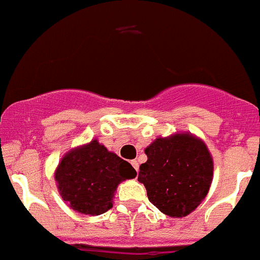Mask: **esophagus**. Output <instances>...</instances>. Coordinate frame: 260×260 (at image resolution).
Here are the masks:
<instances>
[{
  "mask_svg": "<svg viewBox=\"0 0 260 260\" xmlns=\"http://www.w3.org/2000/svg\"><path fill=\"white\" fill-rule=\"evenodd\" d=\"M132 166L134 167L135 169V171H138V169H139V164H138V160H132Z\"/></svg>",
  "mask_w": 260,
  "mask_h": 260,
  "instance_id": "1",
  "label": "esophagus"
}]
</instances>
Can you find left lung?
I'll use <instances>...</instances> for the list:
<instances>
[{
	"instance_id": "8db88e82",
	"label": "left lung",
	"mask_w": 260,
	"mask_h": 260,
	"mask_svg": "<svg viewBox=\"0 0 260 260\" xmlns=\"http://www.w3.org/2000/svg\"><path fill=\"white\" fill-rule=\"evenodd\" d=\"M147 160L139 166L138 181L160 212L183 218L209 192L214 160L202 139L191 133L158 137L145 149Z\"/></svg>"
}]
</instances>
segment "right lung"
<instances>
[{"mask_svg":"<svg viewBox=\"0 0 260 260\" xmlns=\"http://www.w3.org/2000/svg\"><path fill=\"white\" fill-rule=\"evenodd\" d=\"M137 171L98 139L69 150L58 164L54 179L66 205L82 215H101L113 207L118 184Z\"/></svg>","mask_w":260,"mask_h":260,"instance_id":"add662e5","label":"right lung"}]
</instances>
